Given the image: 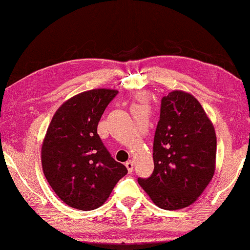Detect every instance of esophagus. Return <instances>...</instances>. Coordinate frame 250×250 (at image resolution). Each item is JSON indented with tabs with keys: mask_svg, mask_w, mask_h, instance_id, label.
<instances>
[{
	"mask_svg": "<svg viewBox=\"0 0 250 250\" xmlns=\"http://www.w3.org/2000/svg\"><path fill=\"white\" fill-rule=\"evenodd\" d=\"M125 166H126L127 169H128V173L133 172V169H134V161H133V160H129L128 162H126Z\"/></svg>",
	"mask_w": 250,
	"mask_h": 250,
	"instance_id": "1",
	"label": "esophagus"
}]
</instances>
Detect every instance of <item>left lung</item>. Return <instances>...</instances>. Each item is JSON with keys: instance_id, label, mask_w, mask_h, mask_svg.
Segmentation results:
<instances>
[{"instance_id": "left-lung-1", "label": "left lung", "mask_w": 250, "mask_h": 250, "mask_svg": "<svg viewBox=\"0 0 250 250\" xmlns=\"http://www.w3.org/2000/svg\"><path fill=\"white\" fill-rule=\"evenodd\" d=\"M212 122L190 93L174 90L162 98L153 141L154 169L139 185L164 210L186 208L198 199L215 171Z\"/></svg>"}]
</instances>
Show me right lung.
Here are the masks:
<instances>
[{"instance_id":"add662e5","label":"right lung","mask_w":250,"mask_h":250,"mask_svg":"<svg viewBox=\"0 0 250 250\" xmlns=\"http://www.w3.org/2000/svg\"><path fill=\"white\" fill-rule=\"evenodd\" d=\"M117 93L104 88L78 93L59 107L46 130L42 169L52 189L72 208L89 211L101 207L127 174L97 133L103 112Z\"/></svg>"}]
</instances>
